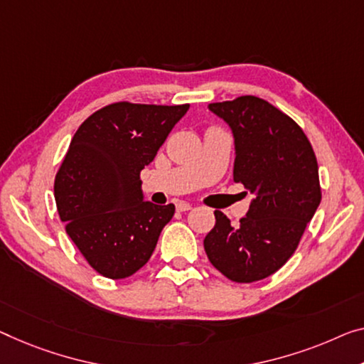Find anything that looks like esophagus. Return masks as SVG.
<instances>
[{
  "mask_svg": "<svg viewBox=\"0 0 364 364\" xmlns=\"http://www.w3.org/2000/svg\"><path fill=\"white\" fill-rule=\"evenodd\" d=\"M191 208L193 205L189 203H178L176 204V210H180V213H186V210H189Z\"/></svg>",
  "mask_w": 364,
  "mask_h": 364,
  "instance_id": "1",
  "label": "esophagus"
}]
</instances>
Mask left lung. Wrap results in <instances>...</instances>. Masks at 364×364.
Wrapping results in <instances>:
<instances>
[{
    "instance_id": "1",
    "label": "left lung",
    "mask_w": 364,
    "mask_h": 364,
    "mask_svg": "<svg viewBox=\"0 0 364 364\" xmlns=\"http://www.w3.org/2000/svg\"><path fill=\"white\" fill-rule=\"evenodd\" d=\"M235 139L234 181L255 194L237 227L220 210L204 238L209 262L235 283L276 273L292 257L321 204L316 154L292 119L257 96L210 102Z\"/></svg>"
}]
</instances>
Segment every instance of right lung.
I'll return each mask as SVG.
<instances>
[{"mask_svg":"<svg viewBox=\"0 0 364 364\" xmlns=\"http://www.w3.org/2000/svg\"><path fill=\"white\" fill-rule=\"evenodd\" d=\"M189 105L119 101L86 119L58 168L53 193L65 230L96 273L132 276L149 262L175 205L144 200L140 171Z\"/></svg>","mask_w":364,"mask_h":364,"instance_id":"add662e5","label":"right lung"}]
</instances>
